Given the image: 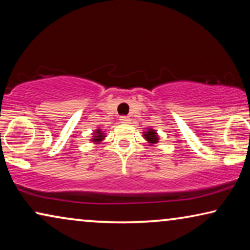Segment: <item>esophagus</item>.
<instances>
[{"instance_id":"1","label":"esophagus","mask_w":250,"mask_h":250,"mask_svg":"<svg viewBox=\"0 0 250 250\" xmlns=\"http://www.w3.org/2000/svg\"><path fill=\"white\" fill-rule=\"evenodd\" d=\"M119 122L123 123V124H128L129 122H131V119L128 117H126V116H122L121 118H119Z\"/></svg>"}]
</instances>
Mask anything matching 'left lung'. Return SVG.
<instances>
[{
	"instance_id": "1",
	"label": "left lung",
	"mask_w": 250,
	"mask_h": 250,
	"mask_svg": "<svg viewBox=\"0 0 250 250\" xmlns=\"http://www.w3.org/2000/svg\"><path fill=\"white\" fill-rule=\"evenodd\" d=\"M142 136L143 139L146 140V143H148L149 146H153L156 145V143L159 142V135L158 133H157V131L155 128H152L151 126L150 127H146V129L145 132H142Z\"/></svg>"
}]
</instances>
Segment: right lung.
I'll return each mask as SVG.
<instances>
[{"mask_svg": "<svg viewBox=\"0 0 250 250\" xmlns=\"http://www.w3.org/2000/svg\"><path fill=\"white\" fill-rule=\"evenodd\" d=\"M105 131H102L100 126H98V128L93 129V133H92V136L90 139V142L93 143V145H100L102 141H104L105 139Z\"/></svg>", "mask_w": 250, "mask_h": 250, "instance_id": "add662e5", "label": "right lung"}]
</instances>
